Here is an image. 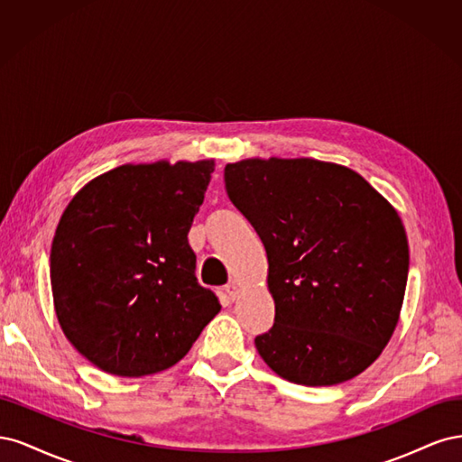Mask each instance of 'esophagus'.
<instances>
[{"label": "esophagus", "mask_w": 462, "mask_h": 462, "mask_svg": "<svg viewBox=\"0 0 462 462\" xmlns=\"http://www.w3.org/2000/svg\"><path fill=\"white\" fill-rule=\"evenodd\" d=\"M239 285L236 283H229V285H226V292H227V297H229V300H235L236 297H239Z\"/></svg>", "instance_id": "34e87169"}]
</instances>
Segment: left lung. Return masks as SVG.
Returning a JSON list of instances; mask_svg holds the SVG:
<instances>
[{
    "mask_svg": "<svg viewBox=\"0 0 462 462\" xmlns=\"http://www.w3.org/2000/svg\"><path fill=\"white\" fill-rule=\"evenodd\" d=\"M226 190L268 254L275 319L254 339L292 383L335 385L365 372L393 335L409 277L397 209L345 165L243 160Z\"/></svg>",
    "mask_w": 462,
    "mask_h": 462,
    "instance_id": "obj_1",
    "label": "left lung"
}]
</instances>
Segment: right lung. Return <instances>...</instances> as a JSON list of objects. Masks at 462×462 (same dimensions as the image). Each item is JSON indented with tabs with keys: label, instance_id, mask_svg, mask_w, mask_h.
<instances>
[{
	"label": "right lung",
	"instance_id": "1",
	"mask_svg": "<svg viewBox=\"0 0 462 462\" xmlns=\"http://www.w3.org/2000/svg\"><path fill=\"white\" fill-rule=\"evenodd\" d=\"M212 173V160L127 163L65 208L50 254L53 306L94 366L123 377L171 368L221 310L187 239Z\"/></svg>",
	"mask_w": 462,
	"mask_h": 462
}]
</instances>
